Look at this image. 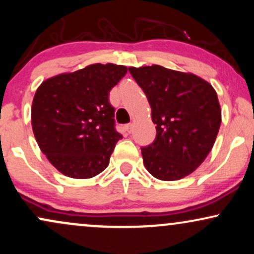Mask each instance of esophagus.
Listing matches in <instances>:
<instances>
[{
  "mask_svg": "<svg viewBox=\"0 0 254 254\" xmlns=\"http://www.w3.org/2000/svg\"><path fill=\"white\" fill-rule=\"evenodd\" d=\"M125 131H127V133H130L131 132V131H132V124H127V125H125Z\"/></svg>",
  "mask_w": 254,
  "mask_h": 254,
  "instance_id": "1",
  "label": "esophagus"
}]
</instances>
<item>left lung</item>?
<instances>
[{
    "instance_id": "1",
    "label": "left lung",
    "mask_w": 254,
    "mask_h": 254,
    "mask_svg": "<svg viewBox=\"0 0 254 254\" xmlns=\"http://www.w3.org/2000/svg\"><path fill=\"white\" fill-rule=\"evenodd\" d=\"M129 71L147 95L156 124L153 143L141 148L145 168L166 182L189 176L210 153L220 129L216 92L196 75L161 65Z\"/></svg>"
}]
</instances>
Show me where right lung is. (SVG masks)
Masks as SVG:
<instances>
[{"label":"right lung","mask_w":254,"mask_h":254,"mask_svg":"<svg viewBox=\"0 0 254 254\" xmlns=\"http://www.w3.org/2000/svg\"><path fill=\"white\" fill-rule=\"evenodd\" d=\"M124 65L92 64L40 84L32 104V127L40 150L64 176L88 179L109 166L116 143L110 90L127 74Z\"/></svg>","instance_id":"obj_1"}]
</instances>
